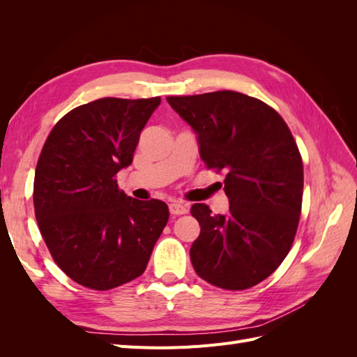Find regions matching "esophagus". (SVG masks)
I'll list each match as a JSON object with an SVG mask.
<instances>
[{
  "label": "esophagus",
  "instance_id": "34e87169",
  "mask_svg": "<svg viewBox=\"0 0 357 357\" xmlns=\"http://www.w3.org/2000/svg\"><path fill=\"white\" fill-rule=\"evenodd\" d=\"M189 211V207L186 204H181V202H172L169 204V213L174 214V215H180V214H186Z\"/></svg>",
  "mask_w": 357,
  "mask_h": 357
}]
</instances>
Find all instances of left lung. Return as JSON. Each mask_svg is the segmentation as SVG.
I'll return each instance as SVG.
<instances>
[{"label":"left lung","instance_id":"8db88e82","mask_svg":"<svg viewBox=\"0 0 357 357\" xmlns=\"http://www.w3.org/2000/svg\"><path fill=\"white\" fill-rule=\"evenodd\" d=\"M167 101L198 135L205 165L226 171L228 214H211L205 204L190 208L201 226L193 269L220 289L253 287L284 261L298 229L304 168L294 135L274 109L240 92Z\"/></svg>","mask_w":357,"mask_h":357}]
</instances>
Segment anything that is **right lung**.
Segmentation results:
<instances>
[{"label":"right lung","instance_id":"obj_1","mask_svg":"<svg viewBox=\"0 0 357 357\" xmlns=\"http://www.w3.org/2000/svg\"><path fill=\"white\" fill-rule=\"evenodd\" d=\"M159 104V96L83 104L53 126L43 146L36 219L53 261L84 287L109 290L142 275L168 222L165 202L128 197L116 180L131 165Z\"/></svg>","mask_w":357,"mask_h":357}]
</instances>
